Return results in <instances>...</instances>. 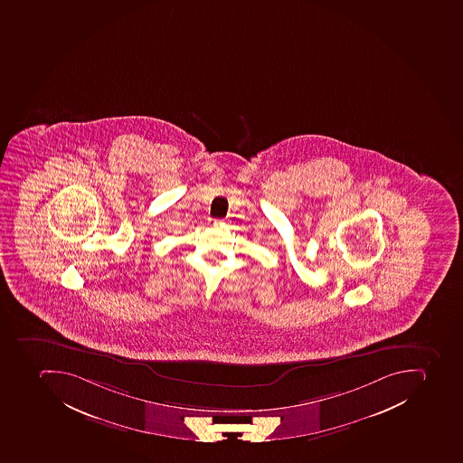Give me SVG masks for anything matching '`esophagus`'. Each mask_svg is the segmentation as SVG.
Returning <instances> with one entry per match:
<instances>
[{
    "mask_svg": "<svg viewBox=\"0 0 463 463\" xmlns=\"http://www.w3.org/2000/svg\"><path fill=\"white\" fill-rule=\"evenodd\" d=\"M225 222V219H209V223H211V225H221V223H223Z\"/></svg>",
    "mask_w": 463,
    "mask_h": 463,
    "instance_id": "34e87169",
    "label": "esophagus"
}]
</instances>
